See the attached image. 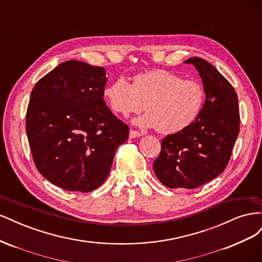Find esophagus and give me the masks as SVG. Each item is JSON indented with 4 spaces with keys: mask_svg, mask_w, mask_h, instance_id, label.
Wrapping results in <instances>:
<instances>
[{
    "mask_svg": "<svg viewBox=\"0 0 262 262\" xmlns=\"http://www.w3.org/2000/svg\"><path fill=\"white\" fill-rule=\"evenodd\" d=\"M129 137H130V139H133V138H140V137H142V133H141V132H139V131H136V130H130Z\"/></svg>",
    "mask_w": 262,
    "mask_h": 262,
    "instance_id": "obj_1",
    "label": "esophagus"
}]
</instances>
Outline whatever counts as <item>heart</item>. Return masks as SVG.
Instances as JSON below:
<instances>
[{"instance_id":"heart-1","label":"heart","mask_w":262,"mask_h":262,"mask_svg":"<svg viewBox=\"0 0 262 262\" xmlns=\"http://www.w3.org/2000/svg\"><path fill=\"white\" fill-rule=\"evenodd\" d=\"M104 97L113 112L130 116L146 110L136 123L170 134L184 130L199 116L204 102L202 85L166 70L137 74L130 84L120 76L107 85Z\"/></svg>"}]
</instances>
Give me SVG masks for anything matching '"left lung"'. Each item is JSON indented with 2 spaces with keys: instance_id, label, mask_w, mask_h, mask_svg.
I'll use <instances>...</instances> for the list:
<instances>
[{
  "instance_id": "1",
  "label": "left lung",
  "mask_w": 262,
  "mask_h": 262,
  "mask_svg": "<svg viewBox=\"0 0 262 262\" xmlns=\"http://www.w3.org/2000/svg\"><path fill=\"white\" fill-rule=\"evenodd\" d=\"M185 63L199 72L205 101L191 124L162 140L154 161L157 179L173 189H194L216 178L226 168L239 133L238 98L231 83L201 58Z\"/></svg>"
}]
</instances>
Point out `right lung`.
<instances>
[{
    "label": "right lung",
    "mask_w": 262,
    "mask_h": 262,
    "mask_svg": "<svg viewBox=\"0 0 262 262\" xmlns=\"http://www.w3.org/2000/svg\"><path fill=\"white\" fill-rule=\"evenodd\" d=\"M104 68L63 62L37 82L26 114V132L38 171L69 191L100 187L129 126L107 107Z\"/></svg>",
    "instance_id": "right-lung-1"
}]
</instances>
